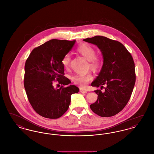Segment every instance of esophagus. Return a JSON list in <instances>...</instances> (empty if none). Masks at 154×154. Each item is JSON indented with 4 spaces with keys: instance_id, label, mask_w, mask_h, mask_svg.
Instances as JSON below:
<instances>
[{
    "instance_id": "1",
    "label": "esophagus",
    "mask_w": 154,
    "mask_h": 154,
    "mask_svg": "<svg viewBox=\"0 0 154 154\" xmlns=\"http://www.w3.org/2000/svg\"><path fill=\"white\" fill-rule=\"evenodd\" d=\"M80 92H81V93H83V94H87V91H85L84 89H81L80 90Z\"/></svg>"
}]
</instances>
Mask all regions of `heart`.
Here are the masks:
<instances>
[{"mask_svg":"<svg viewBox=\"0 0 154 154\" xmlns=\"http://www.w3.org/2000/svg\"><path fill=\"white\" fill-rule=\"evenodd\" d=\"M77 52L87 59L88 65L91 70L97 72L103 65V59L101 57L96 54V49L92 46L86 43L81 44L76 48ZM71 56L69 54H66L62 60V63L65 69L70 67ZM91 74H77L72 77V81L74 84L80 85L81 87H85L92 80Z\"/></svg>","mask_w":154,"mask_h":154,"instance_id":"1","label":"heart"}]
</instances>
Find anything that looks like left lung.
Here are the masks:
<instances>
[{"label": "left lung", "mask_w": 154, "mask_h": 154, "mask_svg": "<svg viewBox=\"0 0 154 154\" xmlns=\"http://www.w3.org/2000/svg\"><path fill=\"white\" fill-rule=\"evenodd\" d=\"M84 41L96 45L103 57V65L92 87L104 88L94 91L96 102L90 105L92 111L102 117L116 115L126 106L136 82L135 66L131 53L120 42L106 37L96 36ZM106 85V88L103 86Z\"/></svg>", "instance_id": "8db88e82"}]
</instances>
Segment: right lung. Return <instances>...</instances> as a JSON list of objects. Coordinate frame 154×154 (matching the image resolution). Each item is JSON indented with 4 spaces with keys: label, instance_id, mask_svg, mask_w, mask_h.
I'll return each instance as SVG.
<instances>
[{
    "label": "right lung",
    "instance_id": "add662e5",
    "mask_svg": "<svg viewBox=\"0 0 154 154\" xmlns=\"http://www.w3.org/2000/svg\"><path fill=\"white\" fill-rule=\"evenodd\" d=\"M75 40L52 39L35 48L25 65L24 87L32 107L40 116L50 119L62 116L69 109L71 95L79 89L64 76L62 63L63 57L70 51ZM61 85L53 87L55 81Z\"/></svg>",
    "mask_w": 154,
    "mask_h": 154
}]
</instances>
